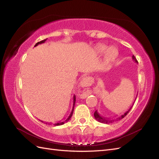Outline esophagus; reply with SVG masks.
Returning <instances> with one entry per match:
<instances>
[{
    "label": "esophagus",
    "mask_w": 159,
    "mask_h": 159,
    "mask_svg": "<svg viewBox=\"0 0 159 159\" xmlns=\"http://www.w3.org/2000/svg\"><path fill=\"white\" fill-rule=\"evenodd\" d=\"M90 80L88 78H84L81 80V85L83 86H88L89 84Z\"/></svg>",
    "instance_id": "esophagus-1"
}]
</instances>
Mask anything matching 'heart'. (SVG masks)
I'll return each mask as SVG.
<instances>
[{"label":"heart","instance_id":"b5f03b06","mask_svg":"<svg viewBox=\"0 0 159 159\" xmlns=\"http://www.w3.org/2000/svg\"><path fill=\"white\" fill-rule=\"evenodd\" d=\"M107 49H108V47L106 45L99 44L96 47V52H97V53H98L99 54H104V53L107 51V52H106L107 58L109 60H114L117 56V54H118L117 50L114 47L109 48L108 50H107Z\"/></svg>","mask_w":159,"mask_h":159}]
</instances>
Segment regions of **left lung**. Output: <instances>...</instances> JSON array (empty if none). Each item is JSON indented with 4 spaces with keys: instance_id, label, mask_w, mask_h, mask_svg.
I'll return each mask as SVG.
<instances>
[{
    "instance_id": "obj_1",
    "label": "left lung",
    "mask_w": 159,
    "mask_h": 159,
    "mask_svg": "<svg viewBox=\"0 0 159 159\" xmlns=\"http://www.w3.org/2000/svg\"><path fill=\"white\" fill-rule=\"evenodd\" d=\"M132 58H133V60L136 62V63H138V61H137V59H136V57L134 56V55H133V56H132ZM133 105H132V106L130 107L127 111L125 113H123V114H122L121 115H119V116H118L117 117H116V118H114V119H109V118H105V117H102V116H101V115L98 113V111H95V113H94V117H95V119L97 120L98 121H99V122H100V123H105V124H109V123H113L114 121H119V120H121V119H122L123 118H124L126 116V115L128 114V113L130 111V110L131 109V108H132V107H133Z\"/></svg>"
}]
</instances>
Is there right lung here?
<instances>
[{"instance_id": "right-lung-1", "label": "right lung", "mask_w": 159, "mask_h": 159, "mask_svg": "<svg viewBox=\"0 0 159 159\" xmlns=\"http://www.w3.org/2000/svg\"><path fill=\"white\" fill-rule=\"evenodd\" d=\"M46 41V39H45V40H42V41H40V42H37L36 44V45L34 46V47L35 46H38V44H42V43H44ZM75 95H74V104H73V108H72V110H71V113H70V115H69V117L67 118L66 120H64V121H59V122H57V123H46V124L47 125H54V126H58V125H63V124H64L65 123H66V122H68L69 120L70 119V118L71 117V116H72V115H73V112H74V105H75ZM42 123H44L43 121H42Z\"/></svg>"}]
</instances>
